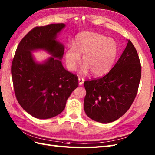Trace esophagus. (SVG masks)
<instances>
[{
	"label": "esophagus",
	"mask_w": 155,
	"mask_h": 155,
	"mask_svg": "<svg viewBox=\"0 0 155 155\" xmlns=\"http://www.w3.org/2000/svg\"><path fill=\"white\" fill-rule=\"evenodd\" d=\"M84 78H78V81H79V85H82L84 84Z\"/></svg>",
	"instance_id": "obj_1"
}]
</instances>
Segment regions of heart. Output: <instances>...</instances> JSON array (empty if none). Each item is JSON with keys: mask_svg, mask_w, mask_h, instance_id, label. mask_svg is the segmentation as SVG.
<instances>
[{"mask_svg": "<svg viewBox=\"0 0 155 155\" xmlns=\"http://www.w3.org/2000/svg\"><path fill=\"white\" fill-rule=\"evenodd\" d=\"M117 52V44L113 39L97 33L84 32L75 38L74 47L66 49L65 61L69 70L75 71L83 56L82 73L87 74L89 70L93 75L98 76L111 69Z\"/></svg>", "mask_w": 155, "mask_h": 155, "instance_id": "obj_1", "label": "heart"}]
</instances>
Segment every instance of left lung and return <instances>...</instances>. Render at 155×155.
Here are the masks:
<instances>
[{
	"instance_id": "1",
	"label": "left lung",
	"mask_w": 155,
	"mask_h": 155,
	"mask_svg": "<svg viewBox=\"0 0 155 155\" xmlns=\"http://www.w3.org/2000/svg\"><path fill=\"white\" fill-rule=\"evenodd\" d=\"M141 66L137 51L128 40L118 61L105 76L84 82V110L89 118L107 123L128 111L138 91Z\"/></svg>"
}]
</instances>
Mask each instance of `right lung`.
<instances>
[{
    "instance_id": "obj_1",
    "label": "right lung",
    "mask_w": 155,
    "mask_h": 155,
    "mask_svg": "<svg viewBox=\"0 0 155 155\" xmlns=\"http://www.w3.org/2000/svg\"><path fill=\"white\" fill-rule=\"evenodd\" d=\"M63 23L37 26L20 41L14 56L11 74L17 101L37 119H50L64 111L78 78L64 68L61 60L64 46L56 40ZM43 49L52 56L37 63L31 52Z\"/></svg>"
}]
</instances>
